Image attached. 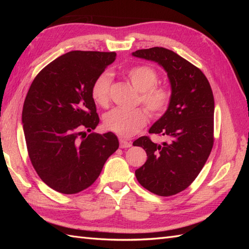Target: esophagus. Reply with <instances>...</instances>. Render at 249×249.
Wrapping results in <instances>:
<instances>
[{
    "label": "esophagus",
    "mask_w": 249,
    "mask_h": 249,
    "mask_svg": "<svg viewBox=\"0 0 249 249\" xmlns=\"http://www.w3.org/2000/svg\"><path fill=\"white\" fill-rule=\"evenodd\" d=\"M131 146V142L129 141H126L124 139H120V147L122 149H126V147H130Z\"/></svg>",
    "instance_id": "34e87169"
}]
</instances>
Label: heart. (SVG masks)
Returning a JSON list of instances; mask_svg holds the SVG:
<instances>
[{
  "label": "heart",
  "mask_w": 249,
  "mask_h": 249,
  "mask_svg": "<svg viewBox=\"0 0 249 249\" xmlns=\"http://www.w3.org/2000/svg\"><path fill=\"white\" fill-rule=\"evenodd\" d=\"M128 80L140 92L139 103L144 106L154 118H160L169 107L171 92L165 87L157 86L160 77L154 68L147 65L131 67L126 72ZM111 76L105 71L95 79L91 95L95 103L102 107H107L110 100ZM149 121V115L143 109L125 110L115 108L104 115V127L112 131L122 138H130L144 127Z\"/></svg>",
  "instance_id": "heart-1"
}]
</instances>
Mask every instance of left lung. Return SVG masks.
<instances>
[{
    "mask_svg": "<svg viewBox=\"0 0 249 249\" xmlns=\"http://www.w3.org/2000/svg\"><path fill=\"white\" fill-rule=\"evenodd\" d=\"M156 62L171 86V100L161 118L150 128L169 139L154 143L143 136L134 145L143 147L147 160L135 171L138 182L151 193L169 197L186 189L198 177L214 143V96L209 80L198 67L162 47L133 52Z\"/></svg>",
    "mask_w": 249,
    "mask_h": 249,
    "instance_id": "obj_1",
    "label": "left lung"
}]
</instances>
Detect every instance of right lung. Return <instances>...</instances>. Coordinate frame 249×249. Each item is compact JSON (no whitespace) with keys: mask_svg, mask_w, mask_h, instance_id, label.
<instances>
[{"mask_svg":"<svg viewBox=\"0 0 249 249\" xmlns=\"http://www.w3.org/2000/svg\"><path fill=\"white\" fill-rule=\"evenodd\" d=\"M115 56V52H67L38 72L26 94L22 124L30 160L55 192L71 195L91 186L119 149L111 131L87 135L99 123L92 84Z\"/></svg>","mask_w":249,"mask_h":249,"instance_id":"obj_1","label":"right lung"}]
</instances>
